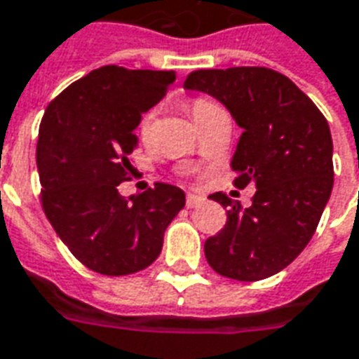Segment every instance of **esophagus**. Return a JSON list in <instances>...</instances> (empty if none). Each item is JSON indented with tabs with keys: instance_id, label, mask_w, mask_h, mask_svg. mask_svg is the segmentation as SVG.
Wrapping results in <instances>:
<instances>
[{
	"instance_id": "34e87169",
	"label": "esophagus",
	"mask_w": 359,
	"mask_h": 359,
	"mask_svg": "<svg viewBox=\"0 0 359 359\" xmlns=\"http://www.w3.org/2000/svg\"><path fill=\"white\" fill-rule=\"evenodd\" d=\"M205 201V198L203 196H198V194H188L187 196V207L188 209H194V207L201 205Z\"/></svg>"
}]
</instances>
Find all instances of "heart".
Instances as JSON below:
<instances>
[{
    "mask_svg": "<svg viewBox=\"0 0 359 359\" xmlns=\"http://www.w3.org/2000/svg\"><path fill=\"white\" fill-rule=\"evenodd\" d=\"M188 110L192 114L194 121L200 126L201 121L205 118H209L211 114L220 110L219 106L211 102L209 98L205 97H194L190 102H188ZM152 121H154V110H146V112L140 114L139 123H137V135H139V139L142 142L150 139V135H152Z\"/></svg>",
    "mask_w": 359,
    "mask_h": 359,
    "instance_id": "heart-1",
    "label": "heart"
}]
</instances>
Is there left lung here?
<instances>
[{
  "instance_id": "8db88e82",
  "label": "left lung",
  "mask_w": 359,
  "mask_h": 359,
  "mask_svg": "<svg viewBox=\"0 0 359 359\" xmlns=\"http://www.w3.org/2000/svg\"><path fill=\"white\" fill-rule=\"evenodd\" d=\"M187 89L209 93L243 129L233 152V187L255 184L251 207L224 192L226 224L205 241L215 272L238 281L278 274L312 240L333 190V140L320 108L280 72L264 66L194 70Z\"/></svg>"
}]
</instances>
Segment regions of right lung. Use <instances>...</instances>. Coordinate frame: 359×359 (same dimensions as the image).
Masks as SVG:
<instances>
[{
  "label": "right lung",
  "instance_id": "add662e5",
  "mask_svg": "<svg viewBox=\"0 0 359 359\" xmlns=\"http://www.w3.org/2000/svg\"><path fill=\"white\" fill-rule=\"evenodd\" d=\"M171 70L108 65L68 85L45 108L38 161L45 217L83 266L102 276H129L161 253L163 232L184 207V192L156 182L119 196L131 179L140 114L165 97Z\"/></svg>",
  "mask_w": 359,
  "mask_h": 359
}]
</instances>
